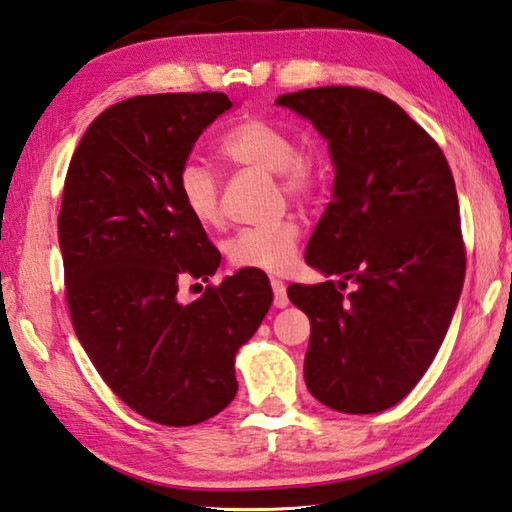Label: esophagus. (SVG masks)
Returning <instances> with one entry per match:
<instances>
[{
	"label": "esophagus",
	"mask_w": 512,
	"mask_h": 512,
	"mask_svg": "<svg viewBox=\"0 0 512 512\" xmlns=\"http://www.w3.org/2000/svg\"><path fill=\"white\" fill-rule=\"evenodd\" d=\"M272 292H274V307H278V310H283V307H287L289 298H287V289H285V283L283 281H272Z\"/></svg>",
	"instance_id": "34e87169"
}]
</instances>
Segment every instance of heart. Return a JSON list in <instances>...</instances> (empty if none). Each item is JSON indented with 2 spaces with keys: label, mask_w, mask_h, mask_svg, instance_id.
<instances>
[{
  "label": "heart",
  "mask_w": 512,
  "mask_h": 512,
  "mask_svg": "<svg viewBox=\"0 0 512 512\" xmlns=\"http://www.w3.org/2000/svg\"><path fill=\"white\" fill-rule=\"evenodd\" d=\"M220 158L236 167L274 173L289 200L310 202L321 189V167L312 151L298 149L294 136L278 122L267 118H245L236 122L218 142ZM182 207L202 227H216L223 220L220 182L200 162H185L176 178ZM301 225L287 216L269 225L245 227L227 240L229 263L238 269H256L265 274H285L292 269Z\"/></svg>",
  "instance_id": "1"
}]
</instances>
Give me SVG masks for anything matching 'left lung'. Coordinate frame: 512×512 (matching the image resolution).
I'll return each mask as SVG.
<instances>
[{"mask_svg": "<svg viewBox=\"0 0 512 512\" xmlns=\"http://www.w3.org/2000/svg\"><path fill=\"white\" fill-rule=\"evenodd\" d=\"M276 104L310 120L334 162L305 263L341 281L287 287L312 325L307 390L332 410L381 412L430 368L464 287L452 171L439 144L376 91L318 86Z\"/></svg>", "mask_w": 512, "mask_h": 512, "instance_id": "8db88e82", "label": "left lung"}]
</instances>
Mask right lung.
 Segmentation results:
<instances>
[{
	"mask_svg": "<svg viewBox=\"0 0 512 512\" xmlns=\"http://www.w3.org/2000/svg\"><path fill=\"white\" fill-rule=\"evenodd\" d=\"M225 93L138 95L86 129L57 216L73 330L104 383L144 419L194 426L236 397L234 359L272 287L256 269L178 301L182 278L216 274L220 252L182 207L176 178Z\"/></svg>",
	"mask_w": 512,
	"mask_h": 512,
	"instance_id": "obj_1",
	"label": "right lung"
}]
</instances>
